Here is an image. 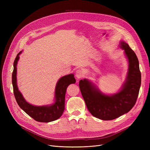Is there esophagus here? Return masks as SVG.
I'll use <instances>...</instances> for the list:
<instances>
[{
    "instance_id": "34e87169",
    "label": "esophagus",
    "mask_w": 150,
    "mask_h": 150,
    "mask_svg": "<svg viewBox=\"0 0 150 150\" xmlns=\"http://www.w3.org/2000/svg\"><path fill=\"white\" fill-rule=\"evenodd\" d=\"M83 71H81V69H78L77 70L76 72V78L78 79H81L83 77Z\"/></svg>"
}]
</instances>
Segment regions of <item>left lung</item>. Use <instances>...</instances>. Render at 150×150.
Masks as SVG:
<instances>
[{
	"mask_svg": "<svg viewBox=\"0 0 150 150\" xmlns=\"http://www.w3.org/2000/svg\"><path fill=\"white\" fill-rule=\"evenodd\" d=\"M129 61L127 79L120 91L107 96L94 88L87 79L79 81V88L89 111L102 120H112L129 112L137 102L141 86L139 61L134 52L125 42H120Z\"/></svg>",
	"mask_w": 150,
	"mask_h": 150,
	"instance_id": "left-lung-1",
	"label": "left lung"
}]
</instances>
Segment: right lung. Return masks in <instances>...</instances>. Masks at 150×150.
<instances>
[{
	"label": "right lung",
	"mask_w": 150,
	"mask_h": 150,
	"mask_svg": "<svg viewBox=\"0 0 150 150\" xmlns=\"http://www.w3.org/2000/svg\"><path fill=\"white\" fill-rule=\"evenodd\" d=\"M20 52L17 55L13 62V70L12 75L13 91L18 105L31 117L39 122H47L55 121L61 116L65 107V94L67 86L76 83L73 74L64 76L58 81L57 83L55 98L56 101L52 105L49 106H35L26 102L22 94L18 90L16 83L17 63L19 60Z\"/></svg>",
	"instance_id": "1"
}]
</instances>
